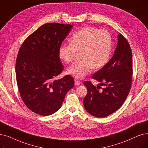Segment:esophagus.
<instances>
[{
    "mask_svg": "<svg viewBox=\"0 0 148 148\" xmlns=\"http://www.w3.org/2000/svg\"><path fill=\"white\" fill-rule=\"evenodd\" d=\"M81 84V82L78 80H75V86H79Z\"/></svg>",
    "mask_w": 148,
    "mask_h": 148,
    "instance_id": "esophagus-1",
    "label": "esophagus"
}]
</instances>
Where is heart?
I'll list each match as a JSON object with an SVG mask.
<instances>
[{"instance_id":"1","label":"heart","mask_w":148,"mask_h":148,"mask_svg":"<svg viewBox=\"0 0 148 148\" xmlns=\"http://www.w3.org/2000/svg\"><path fill=\"white\" fill-rule=\"evenodd\" d=\"M112 46L110 34L104 29L92 27L82 28L74 33L70 44H62L58 50L61 60L72 62L76 53H80V61L67 69V73L77 79H82L92 69L103 67L108 61Z\"/></svg>"}]
</instances>
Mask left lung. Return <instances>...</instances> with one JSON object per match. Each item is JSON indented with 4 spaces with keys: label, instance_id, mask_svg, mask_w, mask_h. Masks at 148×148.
Returning a JSON list of instances; mask_svg holds the SVG:
<instances>
[{
    "label": "left lung",
    "instance_id": "left-lung-1",
    "mask_svg": "<svg viewBox=\"0 0 148 148\" xmlns=\"http://www.w3.org/2000/svg\"><path fill=\"white\" fill-rule=\"evenodd\" d=\"M132 50L127 39L121 33L114 55L106 65L92 77L106 87L102 90L94 86L90 81L84 84L87 93L84 98V106L93 116L104 118L116 112L123 105L131 88L132 79Z\"/></svg>",
    "mask_w": 148,
    "mask_h": 148
}]
</instances>
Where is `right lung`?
I'll list each match as a JSON object with an SVG mask.
<instances>
[{
  "mask_svg": "<svg viewBox=\"0 0 148 148\" xmlns=\"http://www.w3.org/2000/svg\"><path fill=\"white\" fill-rule=\"evenodd\" d=\"M72 25L48 23L40 27L24 40L16 62L17 87L22 101L32 112L43 116L55 113L61 107L74 79L62 72L58 50Z\"/></svg>",
  "mask_w": 148,
  "mask_h": 148,
  "instance_id": "1",
  "label": "right lung"
}]
</instances>
